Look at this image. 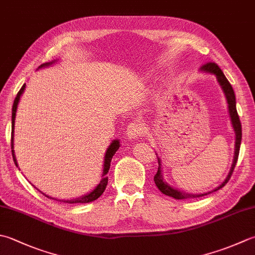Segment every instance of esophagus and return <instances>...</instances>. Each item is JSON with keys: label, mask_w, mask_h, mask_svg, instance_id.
<instances>
[{"label": "esophagus", "mask_w": 255, "mask_h": 255, "mask_svg": "<svg viewBox=\"0 0 255 255\" xmlns=\"http://www.w3.org/2000/svg\"><path fill=\"white\" fill-rule=\"evenodd\" d=\"M143 132L142 124L140 122H134L129 125L127 128V137L130 140H136Z\"/></svg>", "instance_id": "34e87169"}]
</instances>
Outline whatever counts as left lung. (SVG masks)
Segmentation results:
<instances>
[{"instance_id":"left-lung-1","label":"left lung","mask_w":255,"mask_h":255,"mask_svg":"<svg viewBox=\"0 0 255 255\" xmlns=\"http://www.w3.org/2000/svg\"><path fill=\"white\" fill-rule=\"evenodd\" d=\"M200 72L206 73V74H210V75H214V76H216V78H217L219 85H220V87L222 89L224 96H226L227 103H228L229 115H230L231 124H232L234 133H236V147H234L233 162H232L231 169H230V171H229L227 178L224 179V181L220 184V186L217 187V188H214L213 190L209 191V192L189 193V192H184V191L180 190V189H177V188L171 187L170 184H169L166 180H164L163 173H162V170H161V160H160V158L158 157L159 167H158L157 173L154 174V177H153L154 183H156L157 188L163 194H166V196H169V197H172L174 199H177V200H181V199H188V198H199V197L207 196V194L217 191V190H219V189H221L222 187L226 186V183L229 181V179H230L231 176H232V172L234 170V167H236L237 161H238L239 151H240L241 139H242V127H241L240 118H239V115H238V112H237L236 94H234V91H233V88L231 86V84L229 83L227 77L224 76V74L220 69V67H219L218 65L214 64V63H207L206 65H203V66L200 68Z\"/></svg>"}]
</instances>
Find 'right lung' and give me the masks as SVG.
Instances as JSON below:
<instances>
[{"label":"right lung","instance_id":"add662e5","mask_svg":"<svg viewBox=\"0 0 255 255\" xmlns=\"http://www.w3.org/2000/svg\"><path fill=\"white\" fill-rule=\"evenodd\" d=\"M57 62V59H54V61L49 62V63H45L42 64L41 66H39L37 69L39 68H44V67H48L51 66V65L55 64ZM25 87H26V84H24L22 88L19 89V92L17 93L16 97H15V101L13 104V108H12V156H13V160L15 166L18 168V164H17V160H16V157H15V151H14V127H15V117H16V111H17V106H18V103H19V99H21V96L23 95L24 91H25ZM121 147V141H119V139H115L109 144L106 153H105V157H104V168H103V173H102V180L99 181V183L97 184L96 187H95L91 192H88L86 194H84V196H81L78 198H74L71 199V200H58V199H55L47 196V194L43 193L44 196H46L49 199H55V200H58V201H63V202H67V203H88V202H92L94 200H96L99 197L102 196L103 192L105 191V189H106L107 186V182H108V177H106V174L109 170V168H111V162H112V159L114 157V154L116 153V151ZM37 189V188H36ZM38 190V189H37ZM39 191V190H38Z\"/></svg>","mask_w":255,"mask_h":255}]
</instances>
